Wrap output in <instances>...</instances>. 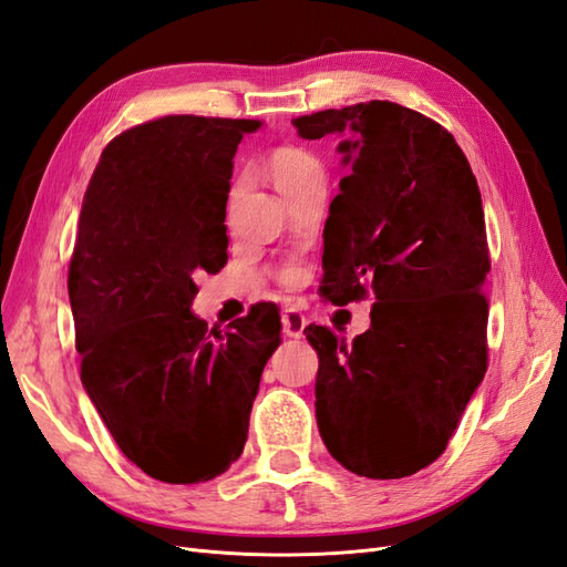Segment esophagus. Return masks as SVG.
Wrapping results in <instances>:
<instances>
[{"instance_id":"esophagus-1","label":"esophagus","mask_w":567,"mask_h":567,"mask_svg":"<svg viewBox=\"0 0 567 567\" xmlns=\"http://www.w3.org/2000/svg\"><path fill=\"white\" fill-rule=\"evenodd\" d=\"M281 321H284V333L288 338H302L307 319L300 310H296V307H288V310H284V315H281Z\"/></svg>"}]
</instances>
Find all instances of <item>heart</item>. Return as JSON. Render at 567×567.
Returning a JSON list of instances; mask_svg holds the SVG:
<instances>
[{"instance_id":"obj_1","label":"heart","mask_w":567,"mask_h":567,"mask_svg":"<svg viewBox=\"0 0 567 567\" xmlns=\"http://www.w3.org/2000/svg\"><path fill=\"white\" fill-rule=\"evenodd\" d=\"M269 173L279 188H286L305 177L321 173V167H319L317 158H312L307 151L284 146V148H277L271 153ZM288 274H293V271H288Z\"/></svg>"}]
</instances>
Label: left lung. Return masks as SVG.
Segmentation results:
<instances>
[{
  "label": "left lung",
  "mask_w": 567,
  "mask_h": 567,
  "mask_svg": "<svg viewBox=\"0 0 567 567\" xmlns=\"http://www.w3.org/2000/svg\"><path fill=\"white\" fill-rule=\"evenodd\" d=\"M302 140L342 134L350 175L323 229L321 296L373 293L371 329L352 342L326 326L317 425L348 471L394 480L431 466L487 371L489 271L483 198L454 136L392 101L300 115Z\"/></svg>",
  "instance_id": "obj_1"
}]
</instances>
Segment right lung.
<instances>
[{"instance_id":"1","label":"right lung","mask_w":567,"mask_h":567,"mask_svg":"<svg viewBox=\"0 0 567 567\" xmlns=\"http://www.w3.org/2000/svg\"><path fill=\"white\" fill-rule=\"evenodd\" d=\"M260 120L165 115L101 153L68 269L80 379L117 447L146 475L205 483L241 456L277 305L229 331L192 312L196 271L227 262L234 153Z\"/></svg>"}]
</instances>
